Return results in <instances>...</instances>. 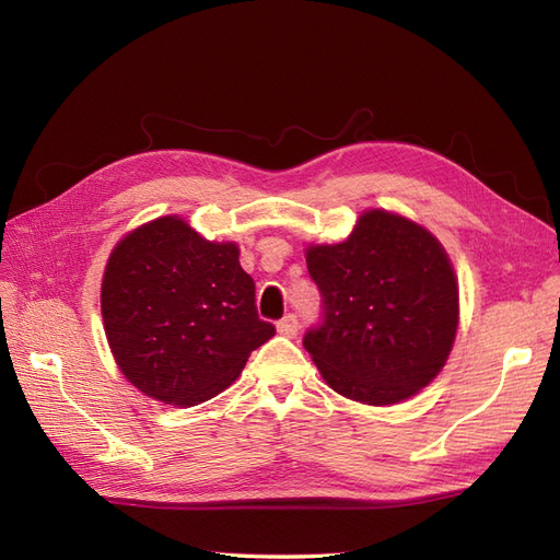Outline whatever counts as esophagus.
I'll use <instances>...</instances> for the list:
<instances>
[{
	"mask_svg": "<svg viewBox=\"0 0 560 560\" xmlns=\"http://www.w3.org/2000/svg\"><path fill=\"white\" fill-rule=\"evenodd\" d=\"M278 334L294 338V336L299 334V319H296V315H292V313L284 315V317L278 322Z\"/></svg>",
	"mask_w": 560,
	"mask_h": 560,
	"instance_id": "1",
	"label": "esophagus"
}]
</instances>
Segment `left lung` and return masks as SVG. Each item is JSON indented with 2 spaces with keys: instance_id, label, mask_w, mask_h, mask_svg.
I'll use <instances>...</instances> for the list:
<instances>
[{
  "instance_id": "8db88e82",
  "label": "left lung",
  "mask_w": 560,
  "mask_h": 560,
  "mask_svg": "<svg viewBox=\"0 0 560 560\" xmlns=\"http://www.w3.org/2000/svg\"><path fill=\"white\" fill-rule=\"evenodd\" d=\"M306 264L322 322L303 336V348L331 389L387 406L434 381L460 308L448 254L428 229L369 210L343 243L311 245Z\"/></svg>"
}]
</instances>
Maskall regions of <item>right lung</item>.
<instances>
[{
	"label": "right lung",
	"mask_w": 560,
	"mask_h": 560,
	"mask_svg": "<svg viewBox=\"0 0 560 560\" xmlns=\"http://www.w3.org/2000/svg\"><path fill=\"white\" fill-rule=\"evenodd\" d=\"M235 243L167 214L130 231L103 278V319L121 374L173 406L208 401L241 376L276 327L259 319Z\"/></svg>",
	"instance_id": "1"
}]
</instances>
